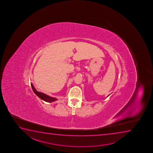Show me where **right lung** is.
<instances>
[{
	"mask_svg": "<svg viewBox=\"0 0 153 153\" xmlns=\"http://www.w3.org/2000/svg\"><path fill=\"white\" fill-rule=\"evenodd\" d=\"M31 85L33 92H34V93L36 94V95L38 97H39L40 99L43 100V101L48 102H52L57 100V99H56V98L50 97L43 93L37 91L32 83H31Z\"/></svg>",
	"mask_w": 153,
	"mask_h": 153,
	"instance_id": "add662e5",
	"label": "right lung"
}]
</instances>
